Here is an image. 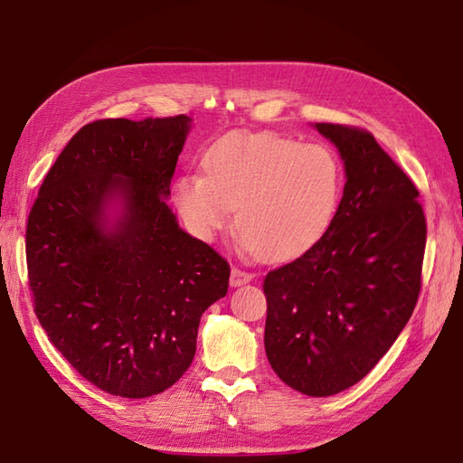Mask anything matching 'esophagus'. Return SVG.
Returning a JSON list of instances; mask_svg holds the SVG:
<instances>
[{"label": "esophagus", "instance_id": "1", "mask_svg": "<svg viewBox=\"0 0 463 463\" xmlns=\"http://www.w3.org/2000/svg\"><path fill=\"white\" fill-rule=\"evenodd\" d=\"M253 279V274L247 272V270H241V269H232V278H230V284L232 286H243L247 282H250Z\"/></svg>", "mask_w": 463, "mask_h": 463}]
</instances>
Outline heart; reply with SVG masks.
<instances>
[{"instance_id": "b5f03b06", "label": "heart", "mask_w": 463, "mask_h": 463, "mask_svg": "<svg viewBox=\"0 0 463 463\" xmlns=\"http://www.w3.org/2000/svg\"><path fill=\"white\" fill-rule=\"evenodd\" d=\"M204 172L177 179L175 204L187 226L210 240L235 223L269 260L311 249L338 213L342 167L334 152L274 133H230L204 154Z\"/></svg>"}]
</instances>
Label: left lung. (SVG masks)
Segmentation results:
<instances>
[{
	"mask_svg": "<svg viewBox=\"0 0 463 463\" xmlns=\"http://www.w3.org/2000/svg\"><path fill=\"white\" fill-rule=\"evenodd\" d=\"M345 165L330 228L264 278V347L293 390L325 398L357 384L396 342L421 291L427 222L419 191L374 137L315 123Z\"/></svg>",
	"mask_w": 463,
	"mask_h": 463,
	"instance_id": "8db88e82",
	"label": "left lung"
}]
</instances>
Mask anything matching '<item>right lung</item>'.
Listing matches in <instances>:
<instances>
[{
	"label": "right lung",
	"mask_w": 463,
	"mask_h": 463,
	"mask_svg": "<svg viewBox=\"0 0 463 463\" xmlns=\"http://www.w3.org/2000/svg\"><path fill=\"white\" fill-rule=\"evenodd\" d=\"M191 119H98L50 167L26 223L34 313L61 355L108 394L148 398L197 352L230 264L177 226L164 199ZM124 204L109 224L107 204Z\"/></svg>",
	"instance_id": "obj_1"
}]
</instances>
